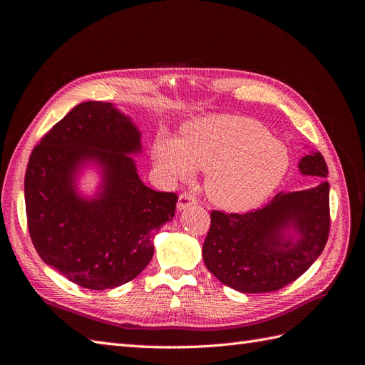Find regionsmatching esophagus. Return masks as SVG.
Masks as SVG:
<instances>
[{
    "label": "esophagus",
    "mask_w": 365,
    "mask_h": 365,
    "mask_svg": "<svg viewBox=\"0 0 365 365\" xmlns=\"http://www.w3.org/2000/svg\"><path fill=\"white\" fill-rule=\"evenodd\" d=\"M195 204H196L195 196H192L190 193H182L178 197V204H176V208H178V212H182V210L189 208V207H192Z\"/></svg>",
    "instance_id": "obj_1"
}]
</instances>
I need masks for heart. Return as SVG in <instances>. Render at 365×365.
<instances>
[{
	"label": "heart",
	"instance_id": "obj_1",
	"mask_svg": "<svg viewBox=\"0 0 365 365\" xmlns=\"http://www.w3.org/2000/svg\"><path fill=\"white\" fill-rule=\"evenodd\" d=\"M152 163L168 181L205 172L204 189L216 207L250 212L267 202L289 170V150L259 121L210 114L185 123L180 138L169 132L153 141Z\"/></svg>",
	"mask_w": 365,
	"mask_h": 365
}]
</instances>
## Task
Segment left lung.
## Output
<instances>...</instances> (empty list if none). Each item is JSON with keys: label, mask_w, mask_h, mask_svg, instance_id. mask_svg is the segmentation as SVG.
Wrapping results in <instances>:
<instances>
[{"label": "left lung", "mask_w": 365, "mask_h": 365, "mask_svg": "<svg viewBox=\"0 0 365 365\" xmlns=\"http://www.w3.org/2000/svg\"><path fill=\"white\" fill-rule=\"evenodd\" d=\"M304 176L327 178L318 150L298 161ZM202 259L215 277L239 292L262 294L297 280L323 252L329 237V182L280 192L245 215L212 212Z\"/></svg>", "instance_id": "left-lung-1"}]
</instances>
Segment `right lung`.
I'll use <instances>...</instances> for the list:
<instances>
[{"instance_id":"1","label":"right lung","mask_w":365,"mask_h":365,"mask_svg":"<svg viewBox=\"0 0 365 365\" xmlns=\"http://www.w3.org/2000/svg\"><path fill=\"white\" fill-rule=\"evenodd\" d=\"M141 130L108 102L74 106L33 149L24 180L27 224L39 257L86 289L135 279L153 256L152 236L175 216V193L140 180ZM99 182L85 194L80 180Z\"/></svg>"}]
</instances>
